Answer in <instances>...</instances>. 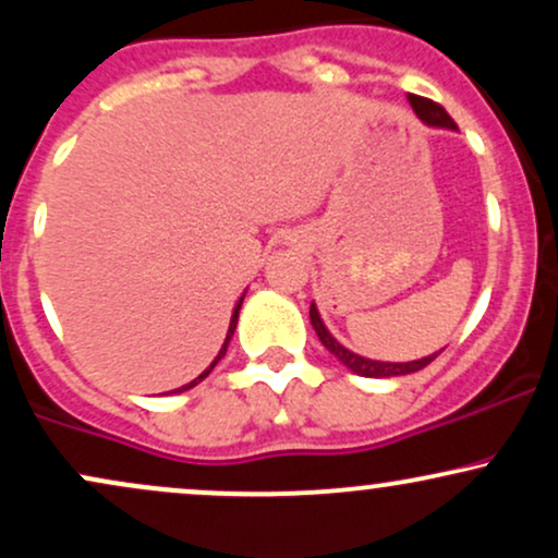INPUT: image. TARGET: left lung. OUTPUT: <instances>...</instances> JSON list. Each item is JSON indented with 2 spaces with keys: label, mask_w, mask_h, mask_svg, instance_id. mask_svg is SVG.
Segmentation results:
<instances>
[{
  "label": "left lung",
  "mask_w": 558,
  "mask_h": 558,
  "mask_svg": "<svg viewBox=\"0 0 558 558\" xmlns=\"http://www.w3.org/2000/svg\"><path fill=\"white\" fill-rule=\"evenodd\" d=\"M409 105H412V110L417 112L420 120H425L427 125L451 128V131H453V128H457V123H453L451 114H448L444 107L438 105V101L425 99V96H417V94H409ZM310 319H312V328H315L317 338H319V341H323L325 349H328L338 362L345 364V367H349L351 373H356V375H362V377H396V375L417 373V369L427 367V364H430L435 356L440 354V351H438V354L422 356V360H417V362H375V360H364V356L354 354V351L343 349V345L330 336L328 328H325V325H323V319H319V312H317L315 304L310 306Z\"/></svg>",
  "instance_id": "left-lung-1"
}]
</instances>
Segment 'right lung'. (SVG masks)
Listing matches in <instances>:
<instances>
[{
	"mask_svg": "<svg viewBox=\"0 0 558 558\" xmlns=\"http://www.w3.org/2000/svg\"><path fill=\"white\" fill-rule=\"evenodd\" d=\"M241 304H243V299L239 301V304H235V310H233V317H230V328H228L226 343H222L220 354H217V356H215V362H213V364H209V367H207V369H204V373H202V375H198V377H196V380H191V383H189V386H183V388H178V390H189V388H194V386H196V383H202V380H204V377H207L209 373H213V369H215V364H217V362H220V360H222V356H226V351H228V343H230V338H233L235 323H239V310H241Z\"/></svg>",
	"mask_w": 558,
	"mask_h": 558,
	"instance_id": "1",
	"label": "right lung"
}]
</instances>
